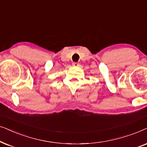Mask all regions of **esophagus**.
Masks as SVG:
<instances>
[{"label": "esophagus", "instance_id": "1", "mask_svg": "<svg viewBox=\"0 0 147 147\" xmlns=\"http://www.w3.org/2000/svg\"><path fill=\"white\" fill-rule=\"evenodd\" d=\"M72 66H79V63H78V62H73V63H72Z\"/></svg>", "mask_w": 147, "mask_h": 147}]
</instances>
